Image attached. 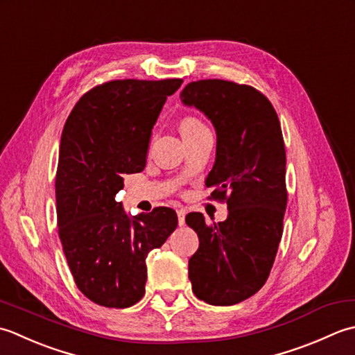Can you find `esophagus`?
I'll return each mask as SVG.
<instances>
[{
  "label": "esophagus",
  "instance_id": "obj_1",
  "mask_svg": "<svg viewBox=\"0 0 355 355\" xmlns=\"http://www.w3.org/2000/svg\"><path fill=\"white\" fill-rule=\"evenodd\" d=\"M176 211H178V222H179V225L182 227L184 223H185V214H187V209H185V208H178Z\"/></svg>",
  "mask_w": 355,
  "mask_h": 355
}]
</instances>
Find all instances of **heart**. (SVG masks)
<instances>
[{"instance_id":"obj_1","label":"heart","mask_w":355,"mask_h":355,"mask_svg":"<svg viewBox=\"0 0 355 355\" xmlns=\"http://www.w3.org/2000/svg\"><path fill=\"white\" fill-rule=\"evenodd\" d=\"M179 128H180V133H182V136L187 137V136H191V135H196V133L202 132V130L207 128V125L196 116H184L179 122Z\"/></svg>"}]
</instances>
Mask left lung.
I'll use <instances>...</instances> for the list:
<instances>
[{
  "mask_svg": "<svg viewBox=\"0 0 355 355\" xmlns=\"http://www.w3.org/2000/svg\"><path fill=\"white\" fill-rule=\"evenodd\" d=\"M180 99L213 122L218 147L205 184L213 188L209 199L228 205L227 220L218 223L187 214V225L199 236L188 277L198 299L236 305L265 285L284 233V135L272 104L251 85L200 79L187 84Z\"/></svg>",
  "mask_w": 355,
  "mask_h": 355,
  "instance_id": "1",
  "label": "left lung"
}]
</instances>
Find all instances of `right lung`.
I'll return each mask as SVG.
<instances>
[{"instance_id":"add662e5","label":"right lung","mask_w":355,"mask_h":355,"mask_svg":"<svg viewBox=\"0 0 355 355\" xmlns=\"http://www.w3.org/2000/svg\"><path fill=\"white\" fill-rule=\"evenodd\" d=\"M182 83L107 81L84 93L64 125L55 180L58 234L78 289L101 306L128 308L144 297L148 252L178 227L173 208L130 219L114 198L125 175L146 168L151 130Z\"/></svg>"}]
</instances>
